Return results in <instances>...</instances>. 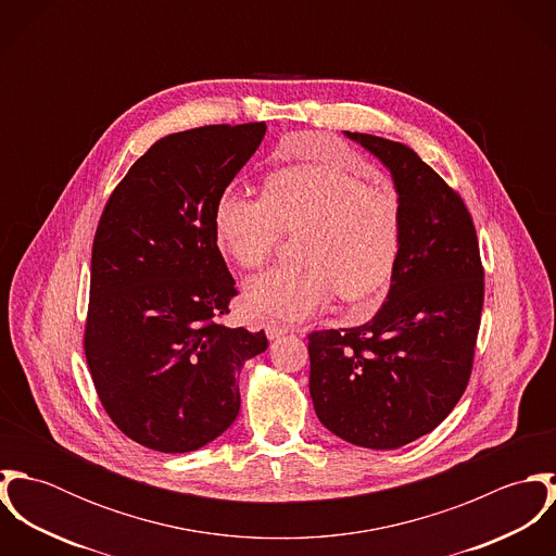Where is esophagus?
<instances>
[{
    "label": "esophagus",
    "mask_w": 556,
    "mask_h": 556,
    "mask_svg": "<svg viewBox=\"0 0 556 556\" xmlns=\"http://www.w3.org/2000/svg\"><path fill=\"white\" fill-rule=\"evenodd\" d=\"M287 331H289V327L280 325L278 320H267V323H265V333H267V338H269V340H276V338L285 336Z\"/></svg>",
    "instance_id": "esophagus-1"
}]
</instances>
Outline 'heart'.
Instances as JSON below:
<instances>
[{
	"label": "heart",
	"mask_w": 556,
	"mask_h": 556,
	"mask_svg": "<svg viewBox=\"0 0 556 556\" xmlns=\"http://www.w3.org/2000/svg\"><path fill=\"white\" fill-rule=\"evenodd\" d=\"M298 263L245 285L256 317L295 323L338 295L353 304L386 293L396 269L402 207L396 192L366 186L333 162L282 166L265 177L263 199L225 190L214 207V236L243 269L265 265L280 231H298Z\"/></svg>",
	"instance_id": "heart-1"
}]
</instances>
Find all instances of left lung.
Masks as SVG:
<instances>
[{"instance_id": "8db88e82", "label": "left lung", "mask_w": 556, "mask_h": 556, "mask_svg": "<svg viewBox=\"0 0 556 556\" xmlns=\"http://www.w3.org/2000/svg\"><path fill=\"white\" fill-rule=\"evenodd\" d=\"M381 160L402 207L388 300L372 320L308 336L320 424L370 450L432 432L467 390L483 306L473 218L456 190L410 148L344 132Z\"/></svg>"}]
</instances>
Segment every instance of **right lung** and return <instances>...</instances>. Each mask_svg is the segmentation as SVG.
Segmentation results:
<instances>
[{
  "instance_id": "obj_1",
  "label": "right lung",
  "mask_w": 556,
  "mask_h": 556,
  "mask_svg": "<svg viewBox=\"0 0 556 556\" xmlns=\"http://www.w3.org/2000/svg\"><path fill=\"white\" fill-rule=\"evenodd\" d=\"M265 124L175 132L109 197L91 248L85 357L98 397L132 441L194 452L238 417L239 370L265 331L227 327L236 280L214 207L265 137Z\"/></svg>"
}]
</instances>
